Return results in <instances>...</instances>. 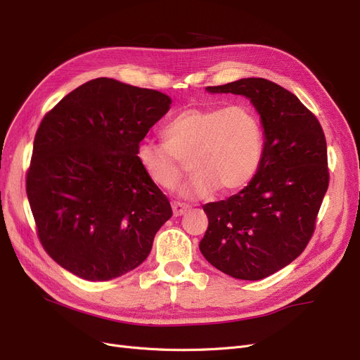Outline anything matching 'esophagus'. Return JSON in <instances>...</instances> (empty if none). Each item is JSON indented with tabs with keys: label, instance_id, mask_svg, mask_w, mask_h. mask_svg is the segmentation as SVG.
<instances>
[{
	"label": "esophagus",
	"instance_id": "1",
	"mask_svg": "<svg viewBox=\"0 0 360 360\" xmlns=\"http://www.w3.org/2000/svg\"><path fill=\"white\" fill-rule=\"evenodd\" d=\"M189 210V205L188 204H183V202H179V201H174L172 202V213L174 216H181Z\"/></svg>",
	"mask_w": 360,
	"mask_h": 360
}]
</instances>
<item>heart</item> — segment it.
<instances>
[{
  "instance_id": "heart-1",
  "label": "heart",
  "mask_w": 360,
  "mask_h": 360,
  "mask_svg": "<svg viewBox=\"0 0 360 360\" xmlns=\"http://www.w3.org/2000/svg\"><path fill=\"white\" fill-rule=\"evenodd\" d=\"M162 136L165 144L143 141L136 160L151 183L169 191L183 174L181 160L189 159L192 176L179 191L188 200L245 188L263 159V127L248 105L186 108L163 127Z\"/></svg>"
}]
</instances>
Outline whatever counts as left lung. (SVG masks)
I'll return each instance as SVG.
<instances>
[{
    "mask_svg": "<svg viewBox=\"0 0 360 360\" xmlns=\"http://www.w3.org/2000/svg\"><path fill=\"white\" fill-rule=\"evenodd\" d=\"M205 90L250 101L263 126L264 150L248 186L202 205L209 228L200 250L236 279H263L296 259L314 233L329 186L326 138L307 106L271 81L243 78Z\"/></svg>",
    "mask_w": 360,
    "mask_h": 360,
    "instance_id": "obj_1",
    "label": "left lung"
}]
</instances>
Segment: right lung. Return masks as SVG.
Returning a JSON list of instances; mask_svg holds the SVG:
<instances>
[{
	"label": "right lung",
	"instance_id": "right-lung-1",
	"mask_svg": "<svg viewBox=\"0 0 360 360\" xmlns=\"http://www.w3.org/2000/svg\"><path fill=\"white\" fill-rule=\"evenodd\" d=\"M171 103L160 91L97 78L41 120L27 195L43 248L70 274L110 281L148 257L172 210L136 147Z\"/></svg>",
	"mask_w": 360,
	"mask_h": 360
}]
</instances>
